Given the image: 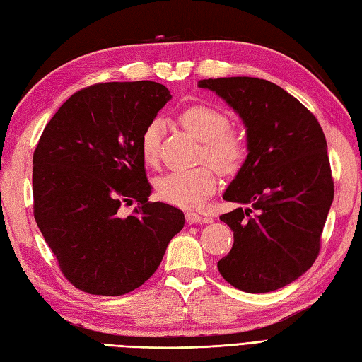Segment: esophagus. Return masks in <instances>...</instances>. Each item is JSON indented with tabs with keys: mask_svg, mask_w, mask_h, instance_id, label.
I'll return each mask as SVG.
<instances>
[{
	"mask_svg": "<svg viewBox=\"0 0 362 362\" xmlns=\"http://www.w3.org/2000/svg\"><path fill=\"white\" fill-rule=\"evenodd\" d=\"M185 219H187L188 224H201V222H205V221H206L205 218L201 216V214L194 213V211H187Z\"/></svg>",
	"mask_w": 362,
	"mask_h": 362,
	"instance_id": "34e87169",
	"label": "esophagus"
}]
</instances>
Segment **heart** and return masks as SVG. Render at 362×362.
<instances>
[{"label":"heart","mask_w":362,"mask_h":362,"mask_svg":"<svg viewBox=\"0 0 362 362\" xmlns=\"http://www.w3.org/2000/svg\"><path fill=\"white\" fill-rule=\"evenodd\" d=\"M182 126L204 141L201 157L206 158L221 173L233 174L247 156L244 138L230 129L227 113L210 105L194 104L182 110ZM160 121H151L140 136V152L146 165L158 161ZM218 185V174L210 165H201L187 171L169 173L156 182L157 194L166 204L180 209H196L213 194Z\"/></svg>","instance_id":"1"}]
</instances>
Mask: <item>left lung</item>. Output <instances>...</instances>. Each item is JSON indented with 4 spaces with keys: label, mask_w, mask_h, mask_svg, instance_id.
<instances>
[{
    "label": "left lung",
    "mask_w": 362,
    "mask_h": 362,
    "mask_svg": "<svg viewBox=\"0 0 362 362\" xmlns=\"http://www.w3.org/2000/svg\"><path fill=\"white\" fill-rule=\"evenodd\" d=\"M199 87L226 99L247 129V158L224 193L241 206L219 216L235 240L219 272L245 292L280 289L320 250L334 196L324 130L298 99L266 79H204Z\"/></svg>",
    "instance_id": "left-lung-1"
}]
</instances>
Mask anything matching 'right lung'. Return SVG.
Returning <instances> with one entry per match:
<instances>
[{"mask_svg": "<svg viewBox=\"0 0 362 362\" xmlns=\"http://www.w3.org/2000/svg\"><path fill=\"white\" fill-rule=\"evenodd\" d=\"M169 99L151 81L95 83L68 98L38 140L34 218L65 279L88 294L140 288L185 224L179 209L149 202L140 152L144 127Z\"/></svg>", "mask_w": 362, "mask_h": 362, "instance_id": "1", "label": "right lung"}]
</instances>
